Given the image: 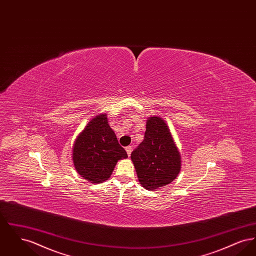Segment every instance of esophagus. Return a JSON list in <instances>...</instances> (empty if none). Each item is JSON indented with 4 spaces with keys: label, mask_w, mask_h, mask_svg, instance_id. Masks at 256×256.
I'll use <instances>...</instances> for the list:
<instances>
[{
    "label": "esophagus",
    "mask_w": 256,
    "mask_h": 256,
    "mask_svg": "<svg viewBox=\"0 0 256 256\" xmlns=\"http://www.w3.org/2000/svg\"><path fill=\"white\" fill-rule=\"evenodd\" d=\"M126 154H128V156H130V154H132V146H126Z\"/></svg>",
    "instance_id": "obj_1"
}]
</instances>
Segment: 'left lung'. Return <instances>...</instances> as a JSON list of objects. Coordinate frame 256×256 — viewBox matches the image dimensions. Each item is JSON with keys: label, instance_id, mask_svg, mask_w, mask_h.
Here are the masks:
<instances>
[{"label": "left lung", "instance_id": "left-lung-1", "mask_svg": "<svg viewBox=\"0 0 256 256\" xmlns=\"http://www.w3.org/2000/svg\"><path fill=\"white\" fill-rule=\"evenodd\" d=\"M130 158L140 184L150 191L170 184L182 169V158L165 121L148 117L143 142Z\"/></svg>", "mask_w": 256, "mask_h": 256}]
</instances>
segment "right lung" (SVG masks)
Listing matches in <instances>:
<instances>
[{"instance_id":"add662e5","label":"right lung","mask_w":256,"mask_h":256,"mask_svg":"<svg viewBox=\"0 0 256 256\" xmlns=\"http://www.w3.org/2000/svg\"><path fill=\"white\" fill-rule=\"evenodd\" d=\"M128 158L108 124L106 114H98L78 135L73 146L74 166L92 183L110 178L117 162Z\"/></svg>"}]
</instances>
